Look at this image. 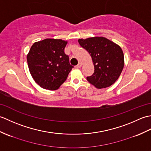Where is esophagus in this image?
I'll use <instances>...</instances> for the list:
<instances>
[{
    "mask_svg": "<svg viewBox=\"0 0 151 151\" xmlns=\"http://www.w3.org/2000/svg\"><path fill=\"white\" fill-rule=\"evenodd\" d=\"M82 67V63H79L76 66V68H81V67Z\"/></svg>",
    "mask_w": 151,
    "mask_h": 151,
    "instance_id": "34e87169",
    "label": "esophagus"
}]
</instances>
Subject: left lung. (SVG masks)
Returning <instances> with one entry per match:
<instances>
[{
	"instance_id": "8db88e82",
	"label": "left lung",
	"mask_w": 151,
	"mask_h": 151,
	"mask_svg": "<svg viewBox=\"0 0 151 151\" xmlns=\"http://www.w3.org/2000/svg\"><path fill=\"white\" fill-rule=\"evenodd\" d=\"M78 43L90 54L94 73L87 77L96 88L110 87L119 77L124 65V54L119 45L104 37L79 39Z\"/></svg>"
}]
</instances>
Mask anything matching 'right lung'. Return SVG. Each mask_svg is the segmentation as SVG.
Returning <instances> with one entry per match:
<instances>
[{
    "label": "right lung",
    "mask_w": 151,
    "mask_h": 151,
    "mask_svg": "<svg viewBox=\"0 0 151 151\" xmlns=\"http://www.w3.org/2000/svg\"><path fill=\"white\" fill-rule=\"evenodd\" d=\"M67 41L47 38L35 42L27 58L34 81L41 88L56 90L66 81L73 66L64 52Z\"/></svg>",
    "instance_id": "right-lung-1"
}]
</instances>
